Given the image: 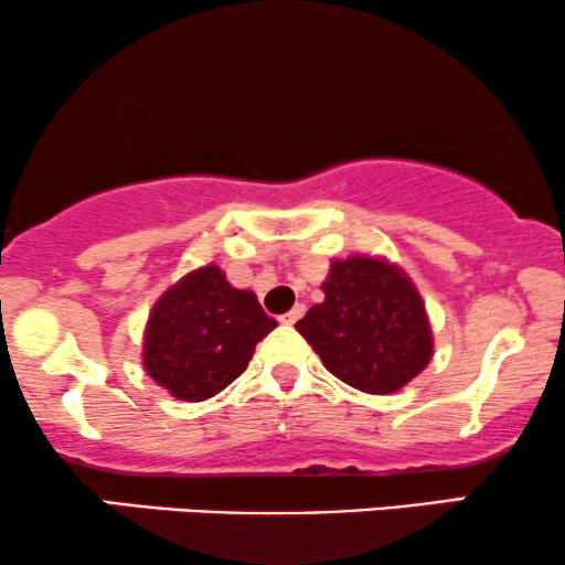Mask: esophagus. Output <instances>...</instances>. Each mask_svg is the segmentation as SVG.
<instances>
[{"label": "esophagus", "mask_w": 565, "mask_h": 565, "mask_svg": "<svg viewBox=\"0 0 565 565\" xmlns=\"http://www.w3.org/2000/svg\"><path fill=\"white\" fill-rule=\"evenodd\" d=\"M303 311H306V306H303V303H296L294 309L288 311V315H282V317H280V322H282V324H296L298 319L303 317Z\"/></svg>", "instance_id": "esophagus-1"}]
</instances>
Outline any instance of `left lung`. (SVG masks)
Segmentation results:
<instances>
[{
  "label": "left lung",
  "instance_id": "left-lung-1",
  "mask_svg": "<svg viewBox=\"0 0 565 565\" xmlns=\"http://www.w3.org/2000/svg\"><path fill=\"white\" fill-rule=\"evenodd\" d=\"M315 303L296 330L327 366L361 393L387 395L408 385L431 359V327L406 271L377 256L332 262Z\"/></svg>",
  "mask_w": 565,
  "mask_h": 565
}]
</instances>
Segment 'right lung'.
<instances>
[{"mask_svg":"<svg viewBox=\"0 0 565 565\" xmlns=\"http://www.w3.org/2000/svg\"><path fill=\"white\" fill-rule=\"evenodd\" d=\"M250 290L217 264L188 271L154 303L143 332L149 377L180 401H206L246 372L254 348L275 330Z\"/></svg>","mask_w":565,"mask_h":565,"instance_id":"obj_1","label":"right lung"}]
</instances>
